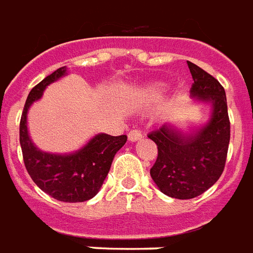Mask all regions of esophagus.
I'll return each mask as SVG.
<instances>
[{
  "label": "esophagus",
  "instance_id": "1",
  "mask_svg": "<svg viewBox=\"0 0 253 253\" xmlns=\"http://www.w3.org/2000/svg\"><path fill=\"white\" fill-rule=\"evenodd\" d=\"M143 137V133H141V130L140 129H132L130 132L128 133V139L130 141H137Z\"/></svg>",
  "mask_w": 253,
  "mask_h": 253
}]
</instances>
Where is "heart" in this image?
I'll use <instances>...</instances> for the list:
<instances>
[{"mask_svg": "<svg viewBox=\"0 0 253 253\" xmlns=\"http://www.w3.org/2000/svg\"><path fill=\"white\" fill-rule=\"evenodd\" d=\"M149 90H151V93H158L160 90H163V86H162V84H154Z\"/></svg>", "mask_w": 253, "mask_h": 253, "instance_id": "obj_1", "label": "heart"}]
</instances>
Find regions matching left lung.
Returning <instances> with one entry per match:
<instances>
[{
	"mask_svg": "<svg viewBox=\"0 0 253 253\" xmlns=\"http://www.w3.org/2000/svg\"><path fill=\"white\" fill-rule=\"evenodd\" d=\"M194 84L191 97L211 105L208 124L185 134L163 125L148 134L158 145L151 178L163 194L178 200L195 198L210 189L222 174L230 140L226 95L221 84L197 64L187 62Z\"/></svg>",
	"mask_w": 253,
	"mask_h": 253,
	"instance_id": "8db88e82",
	"label": "left lung"
}]
</instances>
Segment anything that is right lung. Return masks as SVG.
Wrapping results in <instances>:
<instances>
[{"label":"right lung","mask_w":253,"mask_h":253,"mask_svg":"<svg viewBox=\"0 0 253 253\" xmlns=\"http://www.w3.org/2000/svg\"><path fill=\"white\" fill-rule=\"evenodd\" d=\"M66 71V67L58 68L31 90L20 120V144L25 169L44 193L62 202H84L99 191L114 155L126 143V136L98 133L84 147L67 155L43 152L33 144L27 128L28 109Z\"/></svg>","instance_id":"1"}]
</instances>
